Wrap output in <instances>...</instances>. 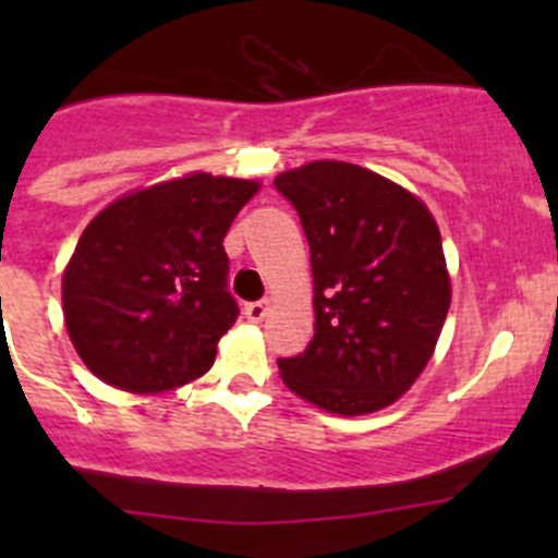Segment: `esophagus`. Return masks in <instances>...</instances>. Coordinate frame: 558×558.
<instances>
[{"mask_svg": "<svg viewBox=\"0 0 558 558\" xmlns=\"http://www.w3.org/2000/svg\"><path fill=\"white\" fill-rule=\"evenodd\" d=\"M269 311V302H251V305H245V318L253 320V324H258V320H264V315Z\"/></svg>", "mask_w": 558, "mask_h": 558, "instance_id": "34e87169", "label": "esophagus"}]
</instances>
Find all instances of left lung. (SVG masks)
<instances>
[{"label":"left lung","mask_w":558,"mask_h":558,"mask_svg":"<svg viewBox=\"0 0 558 558\" xmlns=\"http://www.w3.org/2000/svg\"><path fill=\"white\" fill-rule=\"evenodd\" d=\"M296 207L313 269L315 335L280 359L300 399L335 415L378 413L435 356L451 275L424 199L348 161H311L275 178Z\"/></svg>","instance_id":"1"}]
</instances>
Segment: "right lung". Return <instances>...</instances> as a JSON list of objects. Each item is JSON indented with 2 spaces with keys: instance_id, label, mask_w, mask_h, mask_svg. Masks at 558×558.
<instances>
[{
  "instance_id": "1",
  "label": "right lung",
  "mask_w": 558,
  "mask_h": 558,
  "mask_svg": "<svg viewBox=\"0 0 558 558\" xmlns=\"http://www.w3.org/2000/svg\"><path fill=\"white\" fill-rule=\"evenodd\" d=\"M262 183L189 172L112 199L61 275L64 326L107 386L167 393L216 362L238 320L223 238Z\"/></svg>"
}]
</instances>
